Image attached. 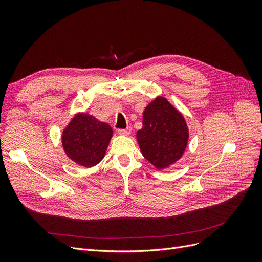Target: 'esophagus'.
I'll return each mask as SVG.
<instances>
[{
	"mask_svg": "<svg viewBox=\"0 0 262 262\" xmlns=\"http://www.w3.org/2000/svg\"><path fill=\"white\" fill-rule=\"evenodd\" d=\"M118 133L121 134V136H129L131 133V128H126V129H119Z\"/></svg>",
	"mask_w": 262,
	"mask_h": 262,
	"instance_id": "obj_1",
	"label": "esophagus"
}]
</instances>
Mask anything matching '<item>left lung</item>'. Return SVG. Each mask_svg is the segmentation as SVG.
<instances>
[{
	"mask_svg": "<svg viewBox=\"0 0 262 262\" xmlns=\"http://www.w3.org/2000/svg\"><path fill=\"white\" fill-rule=\"evenodd\" d=\"M189 132L185 118L167 99L157 97L144 110L143 128L137 132L141 152L157 169L173 164L184 154Z\"/></svg>",
	"mask_w": 262,
	"mask_h": 262,
	"instance_id": "obj_1",
	"label": "left lung"
}]
</instances>
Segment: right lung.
I'll return each mask as SVG.
<instances>
[{
  "label": "right lung",
  "mask_w": 262,
  "mask_h": 262,
  "mask_svg": "<svg viewBox=\"0 0 262 262\" xmlns=\"http://www.w3.org/2000/svg\"><path fill=\"white\" fill-rule=\"evenodd\" d=\"M113 137V129L106 122L87 115H76L62 134V145L67 155L76 164L92 167L105 156Z\"/></svg>",
  "instance_id": "1"
}]
</instances>
